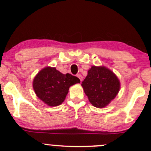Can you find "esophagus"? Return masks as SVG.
I'll return each instance as SVG.
<instances>
[{
    "mask_svg": "<svg viewBox=\"0 0 151 151\" xmlns=\"http://www.w3.org/2000/svg\"><path fill=\"white\" fill-rule=\"evenodd\" d=\"M77 76V77L79 78V79H80V81H82V75H81V74H78Z\"/></svg>",
    "mask_w": 151,
    "mask_h": 151,
    "instance_id": "34e87169",
    "label": "esophagus"
}]
</instances>
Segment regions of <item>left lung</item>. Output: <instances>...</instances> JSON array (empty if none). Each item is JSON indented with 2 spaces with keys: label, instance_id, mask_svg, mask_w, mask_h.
Listing matches in <instances>:
<instances>
[{
  "label": "left lung",
  "instance_id": "1",
  "mask_svg": "<svg viewBox=\"0 0 151 151\" xmlns=\"http://www.w3.org/2000/svg\"><path fill=\"white\" fill-rule=\"evenodd\" d=\"M81 86L93 106L103 108L114 99L120 89L116 76L104 67L92 66Z\"/></svg>",
  "mask_w": 151,
  "mask_h": 151
}]
</instances>
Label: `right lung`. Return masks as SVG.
<instances>
[{
  "label": "right lung",
  "instance_id": "add662e5",
  "mask_svg": "<svg viewBox=\"0 0 151 151\" xmlns=\"http://www.w3.org/2000/svg\"><path fill=\"white\" fill-rule=\"evenodd\" d=\"M80 82L75 76L62 74L55 67H45L33 80V89L37 96L46 104L56 106L61 104L70 86Z\"/></svg>",
  "mask_w": 151,
  "mask_h": 151
}]
</instances>
